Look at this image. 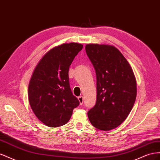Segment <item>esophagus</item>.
Segmentation results:
<instances>
[{"instance_id": "34e87169", "label": "esophagus", "mask_w": 160, "mask_h": 160, "mask_svg": "<svg viewBox=\"0 0 160 160\" xmlns=\"http://www.w3.org/2000/svg\"><path fill=\"white\" fill-rule=\"evenodd\" d=\"M78 100L79 101L80 105H82L83 103V97H82V96L78 97Z\"/></svg>"}]
</instances>
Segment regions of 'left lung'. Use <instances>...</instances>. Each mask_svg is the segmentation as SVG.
I'll return each instance as SVG.
<instances>
[{
	"label": "left lung",
	"instance_id": "8db88e82",
	"mask_svg": "<svg viewBox=\"0 0 160 160\" xmlns=\"http://www.w3.org/2000/svg\"><path fill=\"white\" fill-rule=\"evenodd\" d=\"M85 51L97 77V100L88 113L93 126L103 131L118 127L132 111L137 95L136 79L117 48L88 44Z\"/></svg>",
	"mask_w": 160,
	"mask_h": 160
}]
</instances>
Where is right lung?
<instances>
[{"label":"right lung","mask_w":160,"mask_h":160,"mask_svg":"<svg viewBox=\"0 0 160 160\" xmlns=\"http://www.w3.org/2000/svg\"><path fill=\"white\" fill-rule=\"evenodd\" d=\"M83 49L76 42L52 48L42 57L34 70L28 85V101L32 111L47 126L60 127L69 122L79 101L72 95L69 69Z\"/></svg>","instance_id":"1"}]
</instances>
